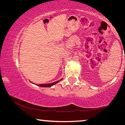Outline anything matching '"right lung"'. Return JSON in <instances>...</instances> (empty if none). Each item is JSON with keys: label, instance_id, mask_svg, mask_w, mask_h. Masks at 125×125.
Masks as SVG:
<instances>
[{"label": "right lung", "instance_id": "1", "mask_svg": "<svg viewBox=\"0 0 125 125\" xmlns=\"http://www.w3.org/2000/svg\"><path fill=\"white\" fill-rule=\"evenodd\" d=\"M62 79H61L60 80H58V81H57L56 82H54V83H50V84H37V85L40 86V87H51V86H53L54 84H57V83H58L59 82H60L61 80H62Z\"/></svg>", "mask_w": 125, "mask_h": 125}]
</instances>
